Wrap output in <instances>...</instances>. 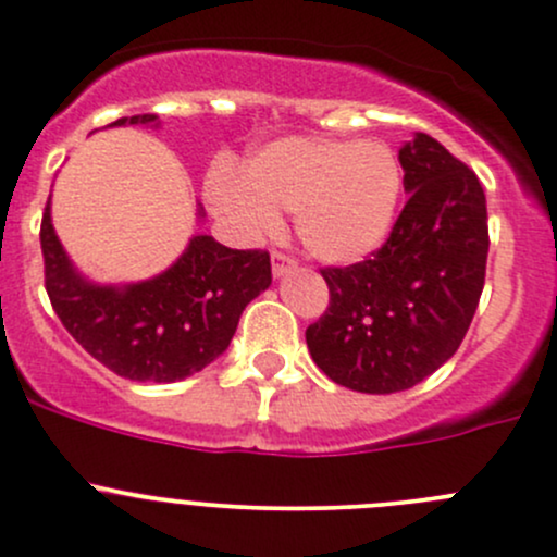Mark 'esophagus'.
I'll list each match as a JSON object with an SVG mask.
<instances>
[{
	"label": "esophagus",
	"mask_w": 557,
	"mask_h": 557,
	"mask_svg": "<svg viewBox=\"0 0 557 557\" xmlns=\"http://www.w3.org/2000/svg\"><path fill=\"white\" fill-rule=\"evenodd\" d=\"M296 267H298V261L290 259V256L280 253V250H274V253H272V274H274V277H285V274L294 272Z\"/></svg>",
	"instance_id": "obj_1"
}]
</instances>
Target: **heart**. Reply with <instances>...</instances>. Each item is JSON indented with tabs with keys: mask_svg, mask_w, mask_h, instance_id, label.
<instances>
[{
	"mask_svg": "<svg viewBox=\"0 0 557 557\" xmlns=\"http://www.w3.org/2000/svg\"><path fill=\"white\" fill-rule=\"evenodd\" d=\"M403 171L376 140L283 138L245 162L243 175L215 168L205 181L210 208L245 237H272L280 215L314 259L355 263L384 245L395 224Z\"/></svg>",
	"mask_w": 557,
	"mask_h": 557,
	"instance_id": "b5f03b06",
	"label": "heart"
}]
</instances>
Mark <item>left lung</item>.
<instances>
[{
    "label": "left lung",
    "mask_w": 557,
    "mask_h": 557,
    "mask_svg": "<svg viewBox=\"0 0 557 557\" xmlns=\"http://www.w3.org/2000/svg\"><path fill=\"white\" fill-rule=\"evenodd\" d=\"M408 197L371 259L327 267L331 304L307 347L336 384L411 389L454 357L485 283L488 213L478 175L426 133L403 144Z\"/></svg>",
    "instance_id": "left-lung-1"
}]
</instances>
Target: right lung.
Instances as JSON below:
<instances>
[{"mask_svg": "<svg viewBox=\"0 0 557 557\" xmlns=\"http://www.w3.org/2000/svg\"><path fill=\"white\" fill-rule=\"evenodd\" d=\"M111 125H157V114ZM39 239L45 288L63 327L131 382L168 384L200 373L226 352L243 309L272 285L267 250H232L210 234H195L178 261L144 283H90L52 230L50 200Z\"/></svg>", "mask_w": 557, "mask_h": 557, "instance_id": "add662e5", "label": "right lung"}]
</instances>
